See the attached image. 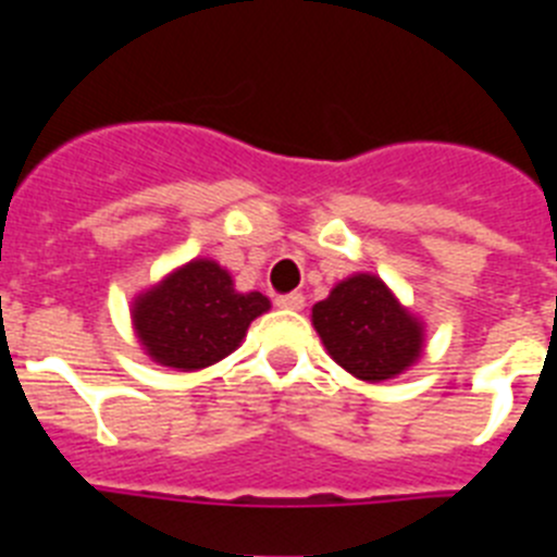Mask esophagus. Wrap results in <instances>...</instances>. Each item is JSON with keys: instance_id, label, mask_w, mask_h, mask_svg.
I'll return each mask as SVG.
<instances>
[{"instance_id": "34e87169", "label": "esophagus", "mask_w": 557, "mask_h": 557, "mask_svg": "<svg viewBox=\"0 0 557 557\" xmlns=\"http://www.w3.org/2000/svg\"><path fill=\"white\" fill-rule=\"evenodd\" d=\"M275 307H278V309H289V312H301V309H304V295L301 293L278 295V298H275Z\"/></svg>"}]
</instances>
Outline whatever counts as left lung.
<instances>
[{
    "label": "left lung",
    "instance_id": "8db88e82",
    "mask_svg": "<svg viewBox=\"0 0 557 557\" xmlns=\"http://www.w3.org/2000/svg\"><path fill=\"white\" fill-rule=\"evenodd\" d=\"M329 357L362 382H387L424 357L426 326L379 275L354 273L312 307Z\"/></svg>",
    "mask_w": 557,
    "mask_h": 557
}]
</instances>
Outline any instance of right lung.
<instances>
[{"instance_id":"add662e5","label":"right lung","mask_w":557,"mask_h":557,"mask_svg":"<svg viewBox=\"0 0 557 557\" xmlns=\"http://www.w3.org/2000/svg\"><path fill=\"white\" fill-rule=\"evenodd\" d=\"M268 309L262 293H239L234 275L203 256L141 289L131 301V323L152 362L200 371L243 346L250 323Z\"/></svg>"}]
</instances>
